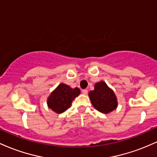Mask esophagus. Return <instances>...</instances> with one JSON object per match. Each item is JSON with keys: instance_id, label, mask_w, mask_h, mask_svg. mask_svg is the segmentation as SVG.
<instances>
[{"instance_id": "1", "label": "esophagus", "mask_w": 157, "mask_h": 157, "mask_svg": "<svg viewBox=\"0 0 157 157\" xmlns=\"http://www.w3.org/2000/svg\"><path fill=\"white\" fill-rule=\"evenodd\" d=\"M82 93L83 94H85V95H86L88 94V90L87 89H83L82 91Z\"/></svg>"}]
</instances>
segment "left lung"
Returning <instances> with one entry per match:
<instances>
[{
    "label": "left lung",
    "instance_id": "1",
    "mask_svg": "<svg viewBox=\"0 0 157 157\" xmlns=\"http://www.w3.org/2000/svg\"><path fill=\"white\" fill-rule=\"evenodd\" d=\"M89 96L94 107L100 112L108 113L117 107L114 93L103 81L95 84L94 90L90 91Z\"/></svg>",
    "mask_w": 157,
    "mask_h": 157
}]
</instances>
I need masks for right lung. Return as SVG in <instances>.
Masks as SVG:
<instances>
[{"mask_svg":"<svg viewBox=\"0 0 157 157\" xmlns=\"http://www.w3.org/2000/svg\"><path fill=\"white\" fill-rule=\"evenodd\" d=\"M80 94L78 88L71 89L67 85L61 83L48 97L47 104L49 109L57 113L66 111L75 98Z\"/></svg>","mask_w":157,"mask_h":157,"instance_id":"add662e5","label":"right lung"}]
</instances>
